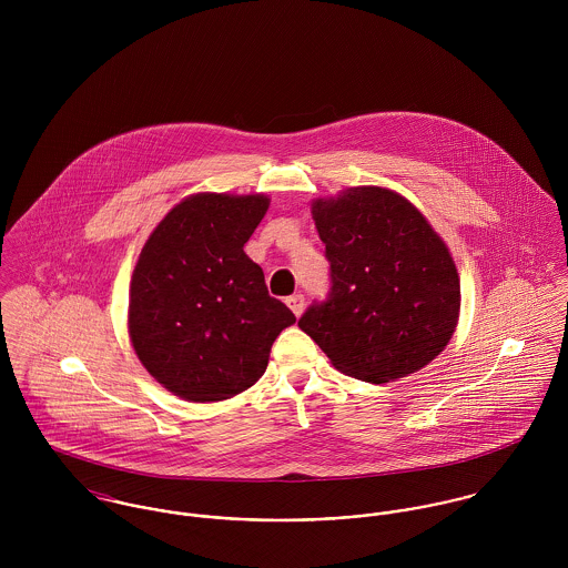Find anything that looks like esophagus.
I'll list each match as a JSON object with an SVG mask.
<instances>
[{"label":"esophagus","instance_id":"34e87169","mask_svg":"<svg viewBox=\"0 0 568 568\" xmlns=\"http://www.w3.org/2000/svg\"><path fill=\"white\" fill-rule=\"evenodd\" d=\"M286 304H288V308L293 311V315H295V317H300V315L304 313V306H306V302H304V295H302V293H295V295L286 297Z\"/></svg>","mask_w":568,"mask_h":568}]
</instances>
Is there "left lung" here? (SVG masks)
Masks as SVG:
<instances>
[{
	"instance_id": "left-lung-1",
	"label": "left lung",
	"mask_w": 568,
	"mask_h": 568,
	"mask_svg": "<svg viewBox=\"0 0 568 568\" xmlns=\"http://www.w3.org/2000/svg\"><path fill=\"white\" fill-rule=\"evenodd\" d=\"M313 219L329 262V291L300 327L332 365L389 383L428 365L459 317V275L444 241L405 196L349 187L317 199Z\"/></svg>"
}]
</instances>
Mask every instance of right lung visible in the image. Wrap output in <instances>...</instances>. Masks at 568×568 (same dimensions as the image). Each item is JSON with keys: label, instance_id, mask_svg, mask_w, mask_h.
Masks as SVG:
<instances>
[{"label": "right lung", "instance_id": "1", "mask_svg": "<svg viewBox=\"0 0 568 568\" xmlns=\"http://www.w3.org/2000/svg\"><path fill=\"white\" fill-rule=\"evenodd\" d=\"M266 210L264 194L190 196L140 253L129 334L142 365L179 398L216 403L248 389L277 334L295 324L243 251Z\"/></svg>", "mask_w": 568, "mask_h": 568}]
</instances>
